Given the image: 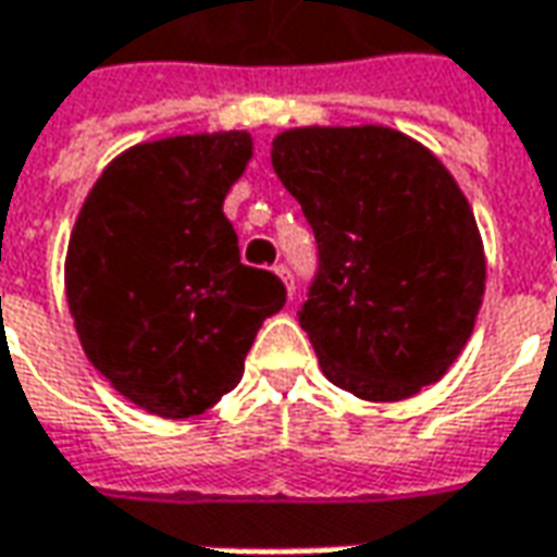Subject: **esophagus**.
<instances>
[{"label": "esophagus", "mask_w": 557, "mask_h": 557, "mask_svg": "<svg viewBox=\"0 0 557 557\" xmlns=\"http://www.w3.org/2000/svg\"><path fill=\"white\" fill-rule=\"evenodd\" d=\"M275 275H278V278L285 282V288H288V294L294 297V278H290V269L282 263V267H275Z\"/></svg>", "instance_id": "obj_1"}]
</instances>
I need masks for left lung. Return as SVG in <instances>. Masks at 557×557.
<instances>
[{
  "instance_id": "left-lung-1",
  "label": "left lung",
  "mask_w": 557,
  "mask_h": 557,
  "mask_svg": "<svg viewBox=\"0 0 557 557\" xmlns=\"http://www.w3.org/2000/svg\"><path fill=\"white\" fill-rule=\"evenodd\" d=\"M272 166L315 232L319 275L297 319L325 377L372 403L440 381L486 288L481 228L453 173L377 123L285 129Z\"/></svg>"
}]
</instances>
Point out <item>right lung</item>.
<instances>
[{"mask_svg": "<svg viewBox=\"0 0 557 557\" xmlns=\"http://www.w3.org/2000/svg\"><path fill=\"white\" fill-rule=\"evenodd\" d=\"M253 158L245 129L126 148L79 207L64 288L83 354L161 418L201 416L245 372L285 285L242 263L223 201Z\"/></svg>", "mask_w": 557, "mask_h": 557, "instance_id": "add662e5", "label": "right lung"}]
</instances>
